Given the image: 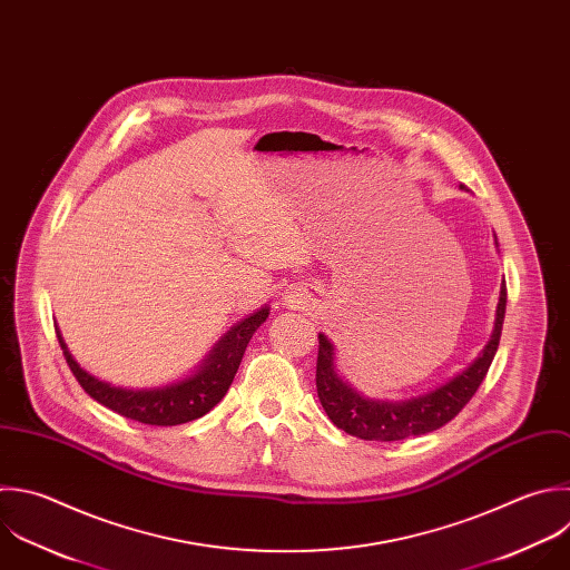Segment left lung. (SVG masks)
I'll use <instances>...</instances> for the list:
<instances>
[{"label": "left lung", "mask_w": 570, "mask_h": 570, "mask_svg": "<svg viewBox=\"0 0 570 570\" xmlns=\"http://www.w3.org/2000/svg\"><path fill=\"white\" fill-rule=\"evenodd\" d=\"M503 316H505V283L501 285V294H499L494 332L483 354L463 374H459L443 387L425 396L396 401V403L363 399L347 383H343V379L334 372L332 343L323 334H318V356H316L318 401L336 428L365 441H403L407 436L432 432L445 425L448 421H452L479 390L497 354Z\"/></svg>", "instance_id": "obj_1"}]
</instances>
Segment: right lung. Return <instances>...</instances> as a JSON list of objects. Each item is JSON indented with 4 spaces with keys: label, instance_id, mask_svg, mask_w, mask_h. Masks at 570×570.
Wrapping results in <instances>:
<instances>
[{
    "label": "right lung",
    "instance_id": "add662e5",
    "mask_svg": "<svg viewBox=\"0 0 570 570\" xmlns=\"http://www.w3.org/2000/svg\"><path fill=\"white\" fill-rule=\"evenodd\" d=\"M267 314H269V309L263 307L254 316L238 323L218 343V347L214 350V354L207 358L205 367L196 376H191L183 383H176V385L158 387V390H125V387H116V385H109V383L91 376L73 361L60 332L58 330L56 332H58V341L65 350V358H67L73 376L78 379V383L85 387V392L91 399H96L105 407H109L127 419H134L138 423L180 425V423H187V421H194V419L207 414L216 403H220V399L227 394V390L238 372V365L243 361L249 338L265 323Z\"/></svg>",
    "mask_w": 570,
    "mask_h": 570
}]
</instances>
